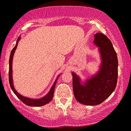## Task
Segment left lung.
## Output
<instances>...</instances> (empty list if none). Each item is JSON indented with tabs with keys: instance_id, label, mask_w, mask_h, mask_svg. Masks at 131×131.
<instances>
[{
	"instance_id": "left-lung-1",
	"label": "left lung",
	"mask_w": 131,
	"mask_h": 131,
	"mask_svg": "<svg viewBox=\"0 0 131 131\" xmlns=\"http://www.w3.org/2000/svg\"><path fill=\"white\" fill-rule=\"evenodd\" d=\"M94 43L99 47L102 65L95 76L88 80L85 86L81 84L80 78L72 74V86L75 97L82 104L98 105L104 102L114 91L118 77V60L110 40L102 33L95 35Z\"/></svg>"
}]
</instances>
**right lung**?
<instances>
[{
    "instance_id": "right-lung-1",
    "label": "right lung",
    "mask_w": 131,
    "mask_h": 131,
    "mask_svg": "<svg viewBox=\"0 0 131 131\" xmlns=\"http://www.w3.org/2000/svg\"><path fill=\"white\" fill-rule=\"evenodd\" d=\"M19 40H20V38H18V39H17L16 45H15V46L14 47L13 49L12 50L11 54H10L9 62V82L10 86H11L12 90H13L14 93L15 94V95H16L23 102V103L25 104L26 105H29V106H34V107H40V106H42L43 105H45V104H48V102H50V101L52 100V99H53V97L54 95V92L55 84L56 83L57 78L55 81L54 83L53 86H52V88L51 89V90H50V91L49 92V93L45 96L43 97L42 98H41L39 99H34L28 98V97L23 96L17 93V92L15 90V89L14 88V86H13V78H12V72H13V70H12V62H13L14 54L15 50L16 49L17 45H18V42Z\"/></svg>"
}]
</instances>
